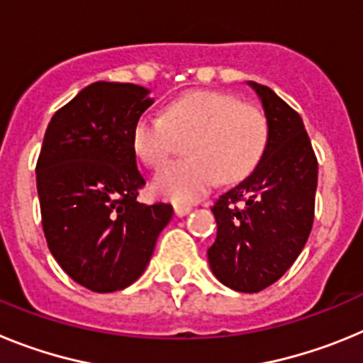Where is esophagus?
<instances>
[{
	"label": "esophagus",
	"instance_id": "1",
	"mask_svg": "<svg viewBox=\"0 0 363 363\" xmlns=\"http://www.w3.org/2000/svg\"><path fill=\"white\" fill-rule=\"evenodd\" d=\"M191 211H192L191 205H184V203H176L174 205V213H176V216H178V218L187 216V214L191 213Z\"/></svg>",
	"mask_w": 363,
	"mask_h": 363
}]
</instances>
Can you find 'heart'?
<instances>
[{"instance_id":"obj_1","label":"heart","mask_w":363,"mask_h":363,"mask_svg":"<svg viewBox=\"0 0 363 363\" xmlns=\"http://www.w3.org/2000/svg\"><path fill=\"white\" fill-rule=\"evenodd\" d=\"M187 156L163 167L152 179L156 194L174 201H194L218 178L238 182L255 169L267 143V120L255 105L240 104L230 94L189 92L174 99L165 116L145 112L133 129L138 156L162 167L187 142Z\"/></svg>"}]
</instances>
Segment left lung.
Returning <instances> with one entry per match:
<instances>
[{
  "label": "left lung",
  "mask_w": 363,
  "mask_h": 363,
  "mask_svg": "<svg viewBox=\"0 0 363 363\" xmlns=\"http://www.w3.org/2000/svg\"><path fill=\"white\" fill-rule=\"evenodd\" d=\"M247 85L264 108L267 143L251 174L211 207L218 233L207 258L221 284L258 293L284 277L309 238L318 162L300 114L269 86Z\"/></svg>",
  "instance_id": "8db88e82"
}]
</instances>
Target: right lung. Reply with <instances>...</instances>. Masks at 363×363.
Returning <instances> with one entry per match:
<instances>
[{
	"mask_svg": "<svg viewBox=\"0 0 363 363\" xmlns=\"http://www.w3.org/2000/svg\"><path fill=\"white\" fill-rule=\"evenodd\" d=\"M154 104L134 83L96 82L56 112L36 167L45 238L60 267L94 293L125 289L142 277L169 203L136 200L145 185L133 129Z\"/></svg>",
	"mask_w": 363,
	"mask_h": 363,
	"instance_id": "add662e5",
	"label": "right lung"
}]
</instances>
